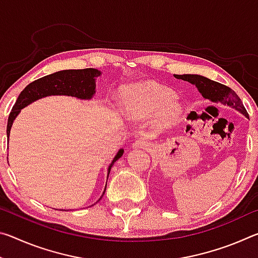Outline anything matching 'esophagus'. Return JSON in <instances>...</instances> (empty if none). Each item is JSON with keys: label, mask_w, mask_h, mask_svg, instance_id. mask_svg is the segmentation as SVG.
Returning <instances> with one entry per match:
<instances>
[{"label": "esophagus", "mask_w": 258, "mask_h": 258, "mask_svg": "<svg viewBox=\"0 0 258 258\" xmlns=\"http://www.w3.org/2000/svg\"><path fill=\"white\" fill-rule=\"evenodd\" d=\"M134 148H139V149H146L148 150L150 148V143L147 142L145 139H139L138 141H135L133 143Z\"/></svg>", "instance_id": "34e87169"}]
</instances>
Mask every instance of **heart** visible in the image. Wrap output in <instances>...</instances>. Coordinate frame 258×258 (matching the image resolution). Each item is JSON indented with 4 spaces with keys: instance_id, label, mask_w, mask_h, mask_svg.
I'll list each match as a JSON object with an SVG mask.
<instances>
[{
    "instance_id": "heart-1",
    "label": "heart",
    "mask_w": 258,
    "mask_h": 258,
    "mask_svg": "<svg viewBox=\"0 0 258 258\" xmlns=\"http://www.w3.org/2000/svg\"><path fill=\"white\" fill-rule=\"evenodd\" d=\"M124 112L131 118H143L158 112L160 123L172 125L181 112L173 91L154 82L135 85L123 100Z\"/></svg>"
}]
</instances>
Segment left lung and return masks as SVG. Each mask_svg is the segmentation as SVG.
Instances as JSON below:
<instances>
[{
  "label": "left lung",
  "mask_w": 258,
  "mask_h": 258,
  "mask_svg": "<svg viewBox=\"0 0 258 258\" xmlns=\"http://www.w3.org/2000/svg\"><path fill=\"white\" fill-rule=\"evenodd\" d=\"M178 80H183L191 83L197 86L199 92L203 94L204 98L209 99L213 102H221L223 104L234 108L235 110L243 113L248 117V112L246 108L243 107L241 100L238 97V94L234 92L229 86L221 84L218 82H214L209 78H206L200 75H174Z\"/></svg>",
  "instance_id": "left-lung-1"
}]
</instances>
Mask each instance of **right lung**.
Masks as SVG:
<instances>
[{"mask_svg": "<svg viewBox=\"0 0 258 258\" xmlns=\"http://www.w3.org/2000/svg\"><path fill=\"white\" fill-rule=\"evenodd\" d=\"M100 75V71L93 68L86 69H68V71L56 72L51 75L38 78L28 84L21 91L18 99L12 107V110L9 115L8 125H7V135L9 138L12 123L21 109L28 106L36 100L47 97V95H71L78 99H91L95 93V77ZM124 154V150L120 149L111 164L108 167V176L110 173L113 163L118 160ZM107 187V184H106ZM106 192L104 189L102 196ZM102 196L100 199L102 198ZM99 199V200H100ZM98 200V202H99Z\"/></svg>", "mask_w": 258, "mask_h": 258, "instance_id": "1", "label": "right lung"}]
</instances>
